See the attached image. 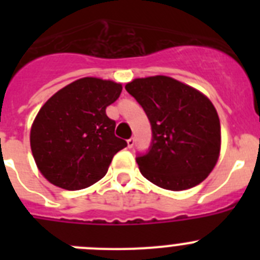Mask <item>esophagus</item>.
Here are the masks:
<instances>
[{
  "label": "esophagus",
  "mask_w": 260,
  "mask_h": 260,
  "mask_svg": "<svg viewBox=\"0 0 260 260\" xmlns=\"http://www.w3.org/2000/svg\"><path fill=\"white\" fill-rule=\"evenodd\" d=\"M135 144V139L134 138H130V139H127V147L128 148H133Z\"/></svg>",
  "instance_id": "esophagus-1"
}]
</instances>
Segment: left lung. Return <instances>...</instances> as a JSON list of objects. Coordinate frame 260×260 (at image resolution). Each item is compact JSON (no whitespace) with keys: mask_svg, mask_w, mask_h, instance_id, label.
Masks as SVG:
<instances>
[{"mask_svg":"<svg viewBox=\"0 0 260 260\" xmlns=\"http://www.w3.org/2000/svg\"><path fill=\"white\" fill-rule=\"evenodd\" d=\"M152 127L148 153L137 157L144 178L172 191L191 189L212 172L221 148L220 119L207 96L165 75L125 86Z\"/></svg>","mask_w":260,"mask_h":260,"instance_id":"1","label":"left lung"}]
</instances>
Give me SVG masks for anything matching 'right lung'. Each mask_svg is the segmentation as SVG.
<instances>
[{
    "label": "right lung",
    "mask_w": 260,
    "mask_h": 260,
    "mask_svg": "<svg viewBox=\"0 0 260 260\" xmlns=\"http://www.w3.org/2000/svg\"><path fill=\"white\" fill-rule=\"evenodd\" d=\"M122 84L86 77L57 91L36 114L29 143L40 173L65 190H80L107 174L113 156L127 146L105 113Z\"/></svg>",
    "instance_id": "add662e5"
}]
</instances>
